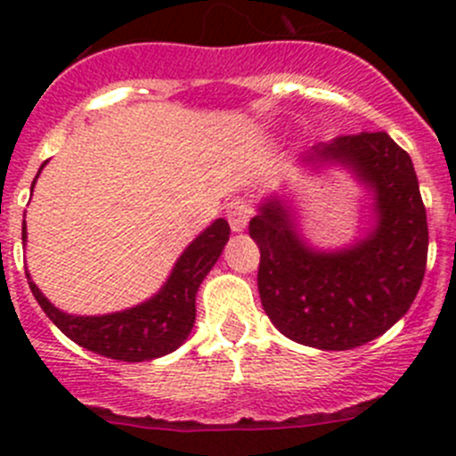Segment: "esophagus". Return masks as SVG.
I'll list each match as a JSON object with an SVG mask.
<instances>
[{
	"label": "esophagus",
	"instance_id": "obj_1",
	"mask_svg": "<svg viewBox=\"0 0 456 456\" xmlns=\"http://www.w3.org/2000/svg\"><path fill=\"white\" fill-rule=\"evenodd\" d=\"M227 220H229V227H232V232H236V233L245 232L247 224H249V220H251V207L247 205L242 199L232 200L227 205Z\"/></svg>",
	"mask_w": 456,
	"mask_h": 456
}]
</instances>
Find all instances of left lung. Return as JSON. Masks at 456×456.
<instances>
[{"label": "left lung", "mask_w": 456, "mask_h": 456, "mask_svg": "<svg viewBox=\"0 0 456 456\" xmlns=\"http://www.w3.org/2000/svg\"><path fill=\"white\" fill-rule=\"evenodd\" d=\"M302 176L344 169L370 196L362 236L317 247L300 223L293 183L257 202L249 233L260 249L262 309L289 339L351 351L411 309L428 257L426 207L412 160L386 132L317 142L296 163Z\"/></svg>", "instance_id": "obj_1"}]
</instances>
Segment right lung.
<instances>
[{"mask_svg":"<svg viewBox=\"0 0 456 456\" xmlns=\"http://www.w3.org/2000/svg\"><path fill=\"white\" fill-rule=\"evenodd\" d=\"M45 163L37 172L32 187H35ZM26 238H28V232H26L24 220V227H21L24 245ZM227 240L229 223L224 218H216L178 256L167 280L154 296L142 300L141 305L114 311V314H66L41 293V289L32 282L28 271H26V275H28L32 296L39 302L44 314L72 342L96 353V355L110 357V360L151 362L156 357L174 353L190 338L196 320V293H199L202 280L207 278L211 266L223 254Z\"/></svg>","mask_w":456,"mask_h":456,"instance_id":"obj_1","label":"right lung"}]
</instances>
